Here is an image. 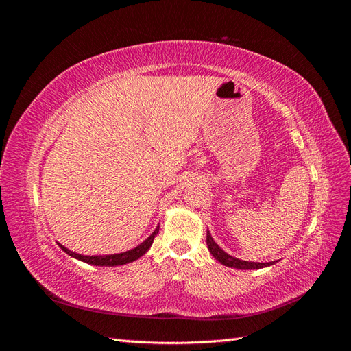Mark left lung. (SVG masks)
<instances>
[{"instance_id": "1", "label": "left lung", "mask_w": 351, "mask_h": 351, "mask_svg": "<svg viewBox=\"0 0 351 351\" xmlns=\"http://www.w3.org/2000/svg\"><path fill=\"white\" fill-rule=\"evenodd\" d=\"M206 244H208V249L212 253V256H214L218 262H221L222 265H226V267L230 268H237V269H261L265 267H269V265H274V262H247V261H241L237 258H232L230 256L228 253H226L222 250L218 244L212 239L210 232L206 231Z\"/></svg>"}]
</instances>
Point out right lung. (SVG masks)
I'll list each match as a JSON object with an SVG mask.
<instances>
[{"mask_svg": "<svg viewBox=\"0 0 351 351\" xmlns=\"http://www.w3.org/2000/svg\"><path fill=\"white\" fill-rule=\"evenodd\" d=\"M159 231V226L155 228V231L152 232V234L147 237L143 243H141L139 246L132 249V250H127V252H123V253H115V254H99V256H83V254H79V253H74L71 250H69L67 247L62 246V244L58 243V246L64 250L67 254H70L71 258H76L82 262H86V263H90V265H97V267H119V265H125V263H130L136 259H139L141 256H143V254L149 250V247L152 246L154 243V239L155 236L158 234Z\"/></svg>", "mask_w": 351, "mask_h": 351, "instance_id": "1", "label": "right lung"}]
</instances>
